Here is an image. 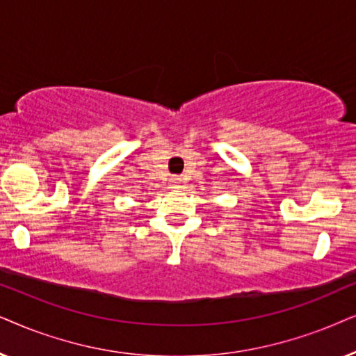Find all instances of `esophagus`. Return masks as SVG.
<instances>
[{"label":"esophagus","instance_id":"1","mask_svg":"<svg viewBox=\"0 0 356 356\" xmlns=\"http://www.w3.org/2000/svg\"><path fill=\"white\" fill-rule=\"evenodd\" d=\"M181 179H177V177H174V179H170V186H172V188H179L181 187Z\"/></svg>","mask_w":356,"mask_h":356}]
</instances>
